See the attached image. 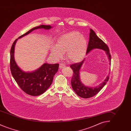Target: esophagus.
<instances>
[{"mask_svg": "<svg viewBox=\"0 0 131 131\" xmlns=\"http://www.w3.org/2000/svg\"><path fill=\"white\" fill-rule=\"evenodd\" d=\"M65 66H66V65H65L64 63H60V64H59V68H62L63 67H65Z\"/></svg>", "mask_w": 131, "mask_h": 131, "instance_id": "esophagus-1", "label": "esophagus"}]
</instances>
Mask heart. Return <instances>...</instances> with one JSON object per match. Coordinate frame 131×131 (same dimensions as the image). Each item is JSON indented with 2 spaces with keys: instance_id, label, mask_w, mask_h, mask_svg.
Listing matches in <instances>:
<instances>
[{
  "instance_id": "1",
  "label": "heart",
  "mask_w": 131,
  "mask_h": 131,
  "mask_svg": "<svg viewBox=\"0 0 131 131\" xmlns=\"http://www.w3.org/2000/svg\"><path fill=\"white\" fill-rule=\"evenodd\" d=\"M87 41L85 36L79 31H71L61 35L57 39L56 45L50 48L51 54L57 58L66 52V57L72 63L81 62L86 55Z\"/></svg>"
}]
</instances>
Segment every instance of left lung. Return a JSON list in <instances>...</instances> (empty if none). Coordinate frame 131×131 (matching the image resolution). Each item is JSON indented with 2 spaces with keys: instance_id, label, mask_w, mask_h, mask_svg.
<instances>
[{
  "instance_id": "obj_1",
  "label": "left lung",
  "mask_w": 131,
  "mask_h": 131,
  "mask_svg": "<svg viewBox=\"0 0 131 131\" xmlns=\"http://www.w3.org/2000/svg\"><path fill=\"white\" fill-rule=\"evenodd\" d=\"M94 49H99L104 50L108 56L110 64H111V55L110 50L106 44L98 37L95 32L91 29L90 30L89 41L87 47L86 53ZM84 59L80 62L75 63L71 64L70 67L73 70V74L71 80V85L75 93L79 96L83 98H89L96 95L99 92L106 82L108 81L109 75L107 76L104 82L96 87H90L84 85L81 81L80 71L84 62Z\"/></svg>"
}]
</instances>
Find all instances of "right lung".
Returning a JSON list of instances; mask_svg holds the SVG:
<instances>
[{"label": "right lung", "mask_w": 131, "mask_h": 131, "mask_svg": "<svg viewBox=\"0 0 131 131\" xmlns=\"http://www.w3.org/2000/svg\"><path fill=\"white\" fill-rule=\"evenodd\" d=\"M50 25H41L34 27L25 34L19 36L22 37L39 28L49 29ZM18 39L14 42L10 50V70L15 80L19 87L26 94L36 96L45 92L51 84L54 75L59 68L58 64L45 63L34 72L28 73L22 71L18 66L14 59V49Z\"/></svg>", "instance_id": "add662e5"}]
</instances>
